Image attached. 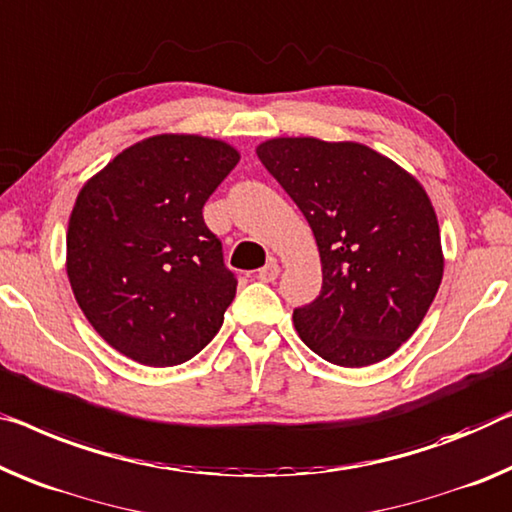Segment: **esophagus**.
Returning a JSON list of instances; mask_svg holds the SVG:
<instances>
[{
    "mask_svg": "<svg viewBox=\"0 0 512 512\" xmlns=\"http://www.w3.org/2000/svg\"><path fill=\"white\" fill-rule=\"evenodd\" d=\"M278 276H280V266H278L276 259H271V262L262 266V269H259V273H257V278L264 280V282H273Z\"/></svg>",
    "mask_w": 512,
    "mask_h": 512,
    "instance_id": "obj_1",
    "label": "esophagus"
}]
</instances>
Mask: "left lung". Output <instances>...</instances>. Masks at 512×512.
<instances>
[{
    "instance_id": "1",
    "label": "left lung",
    "mask_w": 512,
    "mask_h": 512,
    "mask_svg": "<svg viewBox=\"0 0 512 512\" xmlns=\"http://www.w3.org/2000/svg\"><path fill=\"white\" fill-rule=\"evenodd\" d=\"M303 211L322 259V292L294 310L324 361H384L421 326L444 276L437 213L414 174L358 142L273 137L257 147Z\"/></svg>"
}]
</instances>
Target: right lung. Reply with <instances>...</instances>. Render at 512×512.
<instances>
[{
    "instance_id": "obj_1",
    "label": "right lung",
    "mask_w": 512,
    "mask_h": 512,
    "mask_svg": "<svg viewBox=\"0 0 512 512\" xmlns=\"http://www.w3.org/2000/svg\"><path fill=\"white\" fill-rule=\"evenodd\" d=\"M232 144L188 133L135 142L73 204L66 273L94 331L149 368L186 363L213 340L236 294L209 195L239 163Z\"/></svg>"
}]
</instances>
